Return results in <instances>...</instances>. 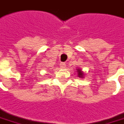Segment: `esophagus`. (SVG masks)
I'll use <instances>...</instances> for the list:
<instances>
[{
    "label": "esophagus",
    "instance_id": "1",
    "mask_svg": "<svg viewBox=\"0 0 124 124\" xmlns=\"http://www.w3.org/2000/svg\"><path fill=\"white\" fill-rule=\"evenodd\" d=\"M60 66L61 68H64V67H66V65H65V63H63V62H61L60 63Z\"/></svg>",
    "mask_w": 124,
    "mask_h": 124
}]
</instances>
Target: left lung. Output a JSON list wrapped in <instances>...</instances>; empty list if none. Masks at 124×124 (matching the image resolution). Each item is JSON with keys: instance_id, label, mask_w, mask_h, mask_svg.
I'll return each mask as SVG.
<instances>
[{"instance_id": "1", "label": "left lung", "mask_w": 124, "mask_h": 124, "mask_svg": "<svg viewBox=\"0 0 124 124\" xmlns=\"http://www.w3.org/2000/svg\"><path fill=\"white\" fill-rule=\"evenodd\" d=\"M77 72H78V77H80V78H83L82 77V75H83V72L82 71V70H80V69H78L77 70Z\"/></svg>"}]
</instances>
